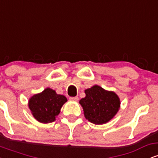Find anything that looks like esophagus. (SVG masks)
<instances>
[{"mask_svg":"<svg viewBox=\"0 0 158 158\" xmlns=\"http://www.w3.org/2000/svg\"><path fill=\"white\" fill-rule=\"evenodd\" d=\"M78 99H79V97H70V100L74 101V102H77V101H78Z\"/></svg>","mask_w":158,"mask_h":158,"instance_id":"esophagus-1","label":"esophagus"}]
</instances>
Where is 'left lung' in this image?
<instances>
[{"label": "left lung", "mask_w": 158, "mask_h": 158, "mask_svg": "<svg viewBox=\"0 0 158 158\" xmlns=\"http://www.w3.org/2000/svg\"><path fill=\"white\" fill-rule=\"evenodd\" d=\"M86 94L79 103L82 106L85 118L96 125L110 120L118 111L120 101L114 92L107 91L98 85L85 90Z\"/></svg>", "instance_id": "left-lung-1"}]
</instances>
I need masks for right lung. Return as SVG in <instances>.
<instances>
[{
    "instance_id": "add662e5",
    "label": "right lung",
    "mask_w": 158,
    "mask_h": 158,
    "mask_svg": "<svg viewBox=\"0 0 158 158\" xmlns=\"http://www.w3.org/2000/svg\"><path fill=\"white\" fill-rule=\"evenodd\" d=\"M66 102L67 98L64 96L57 94L55 90L48 88L30 98L29 108L39 122L48 123L55 121L60 113L61 106Z\"/></svg>"
}]
</instances>
